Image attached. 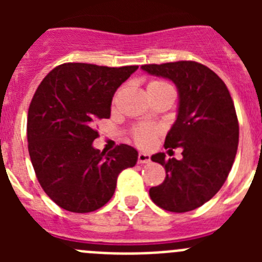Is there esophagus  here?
<instances>
[{
	"label": "esophagus",
	"instance_id": "1",
	"mask_svg": "<svg viewBox=\"0 0 262 262\" xmlns=\"http://www.w3.org/2000/svg\"><path fill=\"white\" fill-rule=\"evenodd\" d=\"M149 161H151V156H149V155L142 154V152L139 154V156H138V163L139 164H148Z\"/></svg>",
	"mask_w": 262,
	"mask_h": 262
}]
</instances>
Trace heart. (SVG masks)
Instances as JSON below:
<instances>
[{
	"mask_svg": "<svg viewBox=\"0 0 262 262\" xmlns=\"http://www.w3.org/2000/svg\"><path fill=\"white\" fill-rule=\"evenodd\" d=\"M161 89H172V88L164 81H152L148 84V92ZM155 136H156V128L149 126H140L134 131V140H135L136 144L143 148L149 147L154 143Z\"/></svg>",
	"mask_w": 262,
	"mask_h": 262,
	"instance_id": "obj_1",
	"label": "heart"
}]
</instances>
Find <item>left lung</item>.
<instances>
[{
	"label": "left lung",
	"instance_id": "left-lung-1",
	"mask_svg": "<svg viewBox=\"0 0 262 262\" xmlns=\"http://www.w3.org/2000/svg\"><path fill=\"white\" fill-rule=\"evenodd\" d=\"M142 69L177 88V118L166 134L165 148H182L181 160H165L163 152L152 155L166 177L149 189V196L166 211H191L219 191L235 161L239 123L232 98L222 78L200 62L149 64Z\"/></svg>",
	"mask_w": 262,
	"mask_h": 262
}]
</instances>
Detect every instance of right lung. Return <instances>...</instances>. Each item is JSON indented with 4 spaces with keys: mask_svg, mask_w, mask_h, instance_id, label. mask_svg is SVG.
<instances>
[{
    "mask_svg": "<svg viewBox=\"0 0 262 262\" xmlns=\"http://www.w3.org/2000/svg\"><path fill=\"white\" fill-rule=\"evenodd\" d=\"M136 69L67 62L36 89L27 117L30 159L43 190L61 209L80 214L101 209L114 194L118 174L135 166L138 151L131 145L106 155L93 142L94 124L110 118L115 92Z\"/></svg>",
    "mask_w": 262,
    "mask_h": 262,
    "instance_id": "obj_1",
    "label": "right lung"
}]
</instances>
